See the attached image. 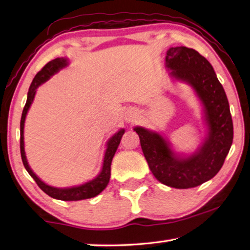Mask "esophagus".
Listing matches in <instances>:
<instances>
[{
  "mask_svg": "<svg viewBox=\"0 0 250 250\" xmlns=\"http://www.w3.org/2000/svg\"><path fill=\"white\" fill-rule=\"evenodd\" d=\"M125 119L128 120V122H134L135 121V115L134 113H128V115H126V117H125Z\"/></svg>",
  "mask_w": 250,
  "mask_h": 250,
  "instance_id": "1",
  "label": "esophagus"
}]
</instances>
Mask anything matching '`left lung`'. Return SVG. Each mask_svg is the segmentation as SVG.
<instances>
[{"label": "left lung", "mask_w": 250, "mask_h": 250, "mask_svg": "<svg viewBox=\"0 0 250 250\" xmlns=\"http://www.w3.org/2000/svg\"><path fill=\"white\" fill-rule=\"evenodd\" d=\"M166 62L172 77L191 84L204 105L207 138L195 153L183 158L158 132L142 126L134 131L155 179L170 188H191L216 175L229 152L234 138L229 104L213 67L195 49L171 47Z\"/></svg>", "instance_id": "8db88e82"}]
</instances>
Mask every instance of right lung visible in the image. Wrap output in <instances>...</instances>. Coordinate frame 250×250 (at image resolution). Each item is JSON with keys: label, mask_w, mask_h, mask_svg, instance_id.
<instances>
[{"label": "right lung", "mask_w": 250, "mask_h": 250, "mask_svg": "<svg viewBox=\"0 0 250 250\" xmlns=\"http://www.w3.org/2000/svg\"><path fill=\"white\" fill-rule=\"evenodd\" d=\"M68 65V62L65 58H56L50 61L47 62L43 68H42L39 73L36 74L35 77H34L33 82L31 83V87H29L28 94H27V100L26 104H25V107L23 109L22 112V118H21V142H20V146H21V156H22V161L25 168L28 172V174L31 175L34 181L36 182L37 185L40 186V188L42 191L45 192L47 195L50 197L56 198V200H61V201H82V200H87V198H91L95 197L100 194L105 188V186L108 185L109 180H110V175H111V162H112V158L115 155L116 151L118 149V146L120 145L121 138L125 133V130L121 129L120 131L113 135L112 138L109 139L108 145H107V150H105L104 153V164H103V168H101L100 174L96 177V179L91 180L87 183H84L83 185L79 186H74V188H53V186H49L46 183H44L40 177H37V175L34 173L31 167H29L27 160H26V155H25V150H24V124H25V118H26L27 111L29 107L34 100V97H35L36 94V89L40 84L44 83L45 82L52 77L53 75H55L57 71L61 70L62 68H64Z\"/></svg>", "instance_id": "right-lung-1"}]
</instances>
